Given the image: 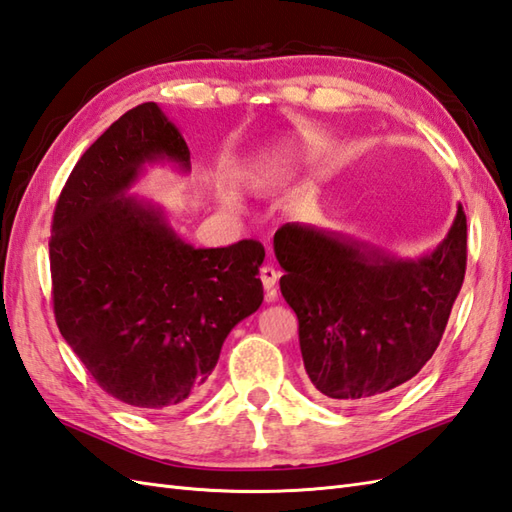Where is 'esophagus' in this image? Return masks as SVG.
I'll return each mask as SVG.
<instances>
[{"label":"esophagus","instance_id":"1","mask_svg":"<svg viewBox=\"0 0 512 512\" xmlns=\"http://www.w3.org/2000/svg\"><path fill=\"white\" fill-rule=\"evenodd\" d=\"M259 279H261V283H264L266 299H268V301H275V299H277L275 285H277V279H279V272H277L275 268H272V266H261Z\"/></svg>","mask_w":512,"mask_h":512}]
</instances>
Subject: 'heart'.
Here are the masks:
<instances>
[{"mask_svg":"<svg viewBox=\"0 0 512 512\" xmlns=\"http://www.w3.org/2000/svg\"><path fill=\"white\" fill-rule=\"evenodd\" d=\"M316 148H318L316 137L305 135L296 146H292L288 150L275 152L266 159H259L257 163L248 165L246 172H244L246 183L255 187V189H264V187H272V185H279L283 181H288V178L294 174L296 165H299L305 159L314 157ZM222 196H224V200H233V194L229 192L227 187L222 189Z\"/></svg>","mask_w":512,"mask_h":512,"instance_id":"b5f03b06","label":"heart"}]
</instances>
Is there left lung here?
Returning <instances> with one entry per match:
<instances>
[{
  "mask_svg": "<svg viewBox=\"0 0 512 512\" xmlns=\"http://www.w3.org/2000/svg\"><path fill=\"white\" fill-rule=\"evenodd\" d=\"M275 255L316 395L377 401L417 375L445 334L465 281L467 216L458 205L445 240L419 259L299 222L275 233Z\"/></svg>",
  "mask_w": 512,
  "mask_h": 512,
  "instance_id": "1",
  "label": "left lung"
}]
</instances>
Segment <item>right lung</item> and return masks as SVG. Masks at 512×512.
I'll return each instance as SVG.
<instances>
[{"label":"right lung","mask_w":512,"mask_h":512,"mask_svg":"<svg viewBox=\"0 0 512 512\" xmlns=\"http://www.w3.org/2000/svg\"><path fill=\"white\" fill-rule=\"evenodd\" d=\"M163 159L189 170L178 128L139 104L78 159L52 218L56 325L98 386L139 410L196 399L229 331L264 301L257 240L194 248L161 209L124 196Z\"/></svg>","instance_id":"1"}]
</instances>
